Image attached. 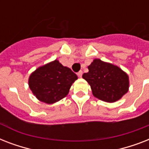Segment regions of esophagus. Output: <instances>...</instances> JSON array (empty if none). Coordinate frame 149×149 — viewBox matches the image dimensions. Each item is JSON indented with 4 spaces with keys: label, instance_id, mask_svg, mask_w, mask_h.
Returning <instances> with one entry per match:
<instances>
[{
    "label": "esophagus",
    "instance_id": "esophagus-1",
    "mask_svg": "<svg viewBox=\"0 0 149 149\" xmlns=\"http://www.w3.org/2000/svg\"><path fill=\"white\" fill-rule=\"evenodd\" d=\"M82 75H83V71H81V70L77 72V76H78L79 77H81Z\"/></svg>",
    "mask_w": 149,
    "mask_h": 149
}]
</instances>
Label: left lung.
I'll return each instance as SVG.
<instances>
[{
    "instance_id": "left-lung-1",
    "label": "left lung",
    "mask_w": 149,
    "mask_h": 149,
    "mask_svg": "<svg viewBox=\"0 0 149 149\" xmlns=\"http://www.w3.org/2000/svg\"><path fill=\"white\" fill-rule=\"evenodd\" d=\"M83 74L91 85L93 96L104 101L113 103L128 91V77L120 68L100 59H94Z\"/></svg>"
}]
</instances>
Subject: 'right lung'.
Wrapping results in <instances>:
<instances>
[{"mask_svg": "<svg viewBox=\"0 0 149 149\" xmlns=\"http://www.w3.org/2000/svg\"><path fill=\"white\" fill-rule=\"evenodd\" d=\"M77 76L70 68L55 60L38 68L29 77L34 95L46 104H53L67 95Z\"/></svg>", "mask_w": 149, "mask_h": 149, "instance_id": "obj_1", "label": "right lung"}]
</instances>
